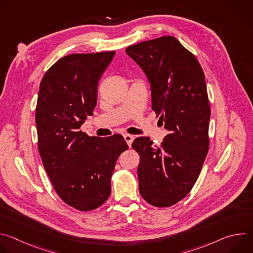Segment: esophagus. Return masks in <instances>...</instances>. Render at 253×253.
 <instances>
[{
  "instance_id": "34e87169",
  "label": "esophagus",
  "mask_w": 253,
  "mask_h": 253,
  "mask_svg": "<svg viewBox=\"0 0 253 253\" xmlns=\"http://www.w3.org/2000/svg\"><path fill=\"white\" fill-rule=\"evenodd\" d=\"M124 139H125V141L127 142L128 146L131 147L132 142H133V140H134V136H132V135H130V134H125V135H124Z\"/></svg>"
}]
</instances>
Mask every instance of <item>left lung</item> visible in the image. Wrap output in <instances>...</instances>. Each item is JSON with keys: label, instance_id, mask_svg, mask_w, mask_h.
I'll use <instances>...</instances> for the list:
<instances>
[{"label": "left lung", "instance_id": "8db88e82", "mask_svg": "<svg viewBox=\"0 0 253 253\" xmlns=\"http://www.w3.org/2000/svg\"><path fill=\"white\" fill-rule=\"evenodd\" d=\"M126 53L145 73L152 109L168 134L160 147L138 137L139 191L149 204L169 207L183 199L200 174L209 149L210 106L203 70L172 36L129 46Z\"/></svg>", "mask_w": 253, "mask_h": 253}]
</instances>
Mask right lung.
<instances>
[{"instance_id":"right-lung-1","label":"right lung","mask_w":253,"mask_h":253,"mask_svg":"<svg viewBox=\"0 0 253 253\" xmlns=\"http://www.w3.org/2000/svg\"><path fill=\"white\" fill-rule=\"evenodd\" d=\"M115 51L71 54L44 75L36 107L38 149L55 191L68 205L91 211L111 193V177L129 147L122 135L90 137L80 130L97 104L98 82Z\"/></svg>"}]
</instances>
